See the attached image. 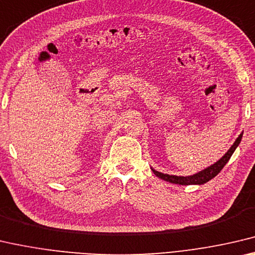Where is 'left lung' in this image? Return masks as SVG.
<instances>
[{
	"label": "left lung",
	"mask_w": 255,
	"mask_h": 255,
	"mask_svg": "<svg viewBox=\"0 0 255 255\" xmlns=\"http://www.w3.org/2000/svg\"><path fill=\"white\" fill-rule=\"evenodd\" d=\"M242 136H243V132L241 133L239 137L235 140V142L233 143L232 147L228 149V151L225 153V155L220 158L219 160H217L215 164L210 165L209 167H207V168L200 170V172L195 173L193 175H187V176H176V175H169V174H164L161 172H158V170L153 169L152 167H151V170L157 177L164 179V181H166V182L173 183V184L202 185V184H204V183L209 182L210 179H212L220 173V170L224 168V166L227 164L229 159H231V157L234 153V151H235L236 148L239 147V144L241 143Z\"/></svg>",
	"instance_id": "8db88e82"
}]
</instances>
